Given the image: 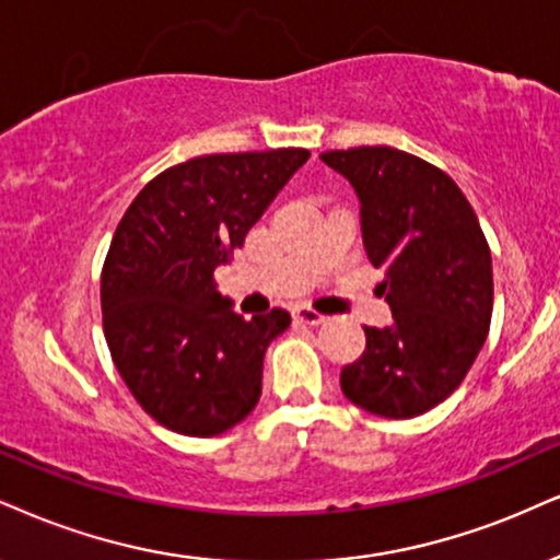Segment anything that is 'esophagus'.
<instances>
[{"mask_svg": "<svg viewBox=\"0 0 560 560\" xmlns=\"http://www.w3.org/2000/svg\"><path fill=\"white\" fill-rule=\"evenodd\" d=\"M293 319L301 324H308V327H319V324L327 322V316H322L319 312H314V308H308V306H295Z\"/></svg>", "mask_w": 560, "mask_h": 560, "instance_id": "obj_1", "label": "esophagus"}]
</instances>
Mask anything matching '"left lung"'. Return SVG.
I'll list each match as a JSON object with an SVG mask.
<instances>
[{
  "label": "left lung",
  "instance_id": "obj_1",
  "mask_svg": "<svg viewBox=\"0 0 560 560\" xmlns=\"http://www.w3.org/2000/svg\"><path fill=\"white\" fill-rule=\"evenodd\" d=\"M353 186L365 257L392 324L363 327L365 350L340 374L342 395L378 418H416L452 395L488 337L491 248L459 186L395 148L322 153Z\"/></svg>",
  "mask_w": 560,
  "mask_h": 560
}]
</instances>
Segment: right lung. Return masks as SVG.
I'll return each mask as SVG.
<instances>
[{
	"mask_svg": "<svg viewBox=\"0 0 560 560\" xmlns=\"http://www.w3.org/2000/svg\"><path fill=\"white\" fill-rule=\"evenodd\" d=\"M308 155L195 158L155 176L124 212L101 275L103 332L124 384L168 431L218 436L257 407L267 345L291 314L244 319L212 275Z\"/></svg>",
	"mask_w": 560,
	"mask_h": 560,
	"instance_id": "1",
	"label": "right lung"
}]
</instances>
